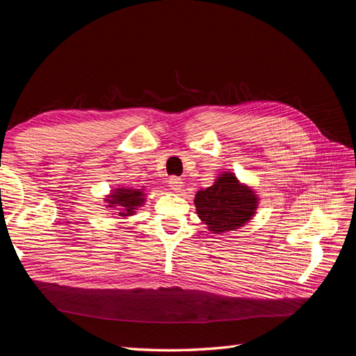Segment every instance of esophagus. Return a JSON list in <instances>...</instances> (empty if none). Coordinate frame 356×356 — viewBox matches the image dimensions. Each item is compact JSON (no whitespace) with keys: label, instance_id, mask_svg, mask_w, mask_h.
I'll return each mask as SVG.
<instances>
[{"label":"esophagus","instance_id":"34e87169","mask_svg":"<svg viewBox=\"0 0 356 356\" xmlns=\"http://www.w3.org/2000/svg\"><path fill=\"white\" fill-rule=\"evenodd\" d=\"M168 185H170V188H171L172 191L179 192V191L184 189V180L179 179V177H171L170 181H168Z\"/></svg>","mask_w":356,"mask_h":356}]
</instances>
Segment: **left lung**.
<instances>
[{
	"mask_svg": "<svg viewBox=\"0 0 356 356\" xmlns=\"http://www.w3.org/2000/svg\"><path fill=\"white\" fill-rule=\"evenodd\" d=\"M259 198L250 186L241 184L234 172L223 171L207 189L195 194L198 218L213 234L236 231L255 216Z\"/></svg>",
	"mask_w": 356,
	"mask_h": 356,
	"instance_id": "1",
	"label": "left lung"
}]
</instances>
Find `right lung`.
I'll return each mask as SVG.
<instances>
[{
	"mask_svg": "<svg viewBox=\"0 0 356 356\" xmlns=\"http://www.w3.org/2000/svg\"><path fill=\"white\" fill-rule=\"evenodd\" d=\"M106 207L116 210V215L120 219H125L129 216H134L138 207H141L146 202V191L136 189V188H127L119 186L113 189L110 194L104 198Z\"/></svg>",
	"mask_w": 356,
	"mask_h": 356,
	"instance_id": "obj_1",
	"label": "right lung"
}]
</instances>
